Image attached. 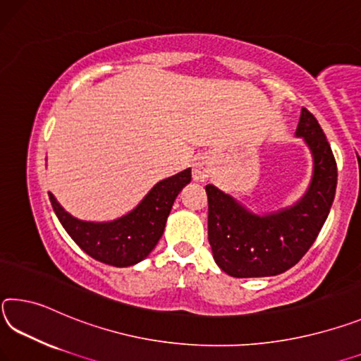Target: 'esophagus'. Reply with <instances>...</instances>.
I'll use <instances>...</instances> for the list:
<instances>
[{"instance_id": "1", "label": "esophagus", "mask_w": 361, "mask_h": 361, "mask_svg": "<svg viewBox=\"0 0 361 361\" xmlns=\"http://www.w3.org/2000/svg\"><path fill=\"white\" fill-rule=\"evenodd\" d=\"M212 173V159L209 155H200L192 164L193 180L204 182Z\"/></svg>"}]
</instances>
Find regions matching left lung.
<instances>
[{
    "label": "left lung",
    "instance_id": "obj_1",
    "mask_svg": "<svg viewBox=\"0 0 361 361\" xmlns=\"http://www.w3.org/2000/svg\"><path fill=\"white\" fill-rule=\"evenodd\" d=\"M314 159L310 184L296 203L257 214L216 185L208 193V240L216 264L235 279L283 274L314 245L334 202L338 166L323 129L307 109L296 129Z\"/></svg>",
    "mask_w": 361,
    "mask_h": 361
}]
</instances>
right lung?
Instances as JSON below:
<instances>
[{
	"label": "right lung",
	"mask_w": 361,
	"mask_h": 361,
	"mask_svg": "<svg viewBox=\"0 0 361 361\" xmlns=\"http://www.w3.org/2000/svg\"><path fill=\"white\" fill-rule=\"evenodd\" d=\"M192 180L187 168L159 180L128 214L114 221H82L62 208L54 195L49 200L57 219L82 251L99 262L129 267L149 256L161 238L177 195Z\"/></svg>",
	"instance_id": "obj_1"
}]
</instances>
